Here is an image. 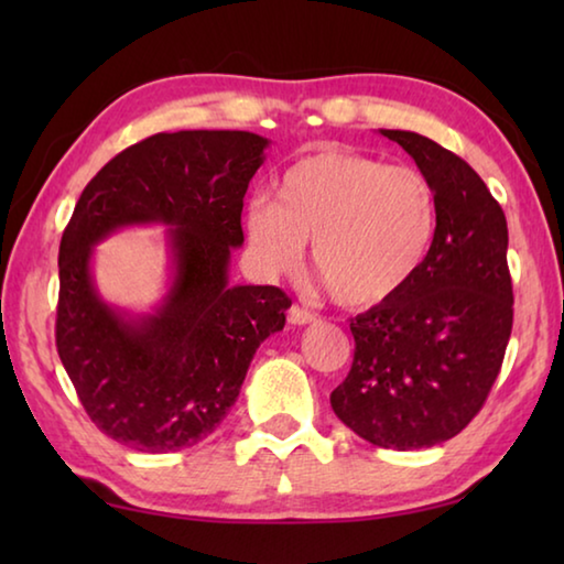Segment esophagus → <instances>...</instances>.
I'll list each match as a JSON object with an SVG mask.
<instances>
[{"mask_svg":"<svg viewBox=\"0 0 564 564\" xmlns=\"http://www.w3.org/2000/svg\"><path fill=\"white\" fill-rule=\"evenodd\" d=\"M316 321V313H311L308 308H301V305H291L289 308V323L291 326H305V323Z\"/></svg>","mask_w":564,"mask_h":564,"instance_id":"34e87169","label":"esophagus"}]
</instances>
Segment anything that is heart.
Returning <instances> with one entry per match:
<instances>
[{"mask_svg": "<svg viewBox=\"0 0 564 564\" xmlns=\"http://www.w3.org/2000/svg\"><path fill=\"white\" fill-rule=\"evenodd\" d=\"M243 231L265 271L289 273L311 241V263L348 308H373L403 293L423 269L437 231L431 181L408 166L318 151L289 166L275 202L256 194Z\"/></svg>", "mask_w": 564, "mask_h": 564, "instance_id": "b5f03b06", "label": "heart"}]
</instances>
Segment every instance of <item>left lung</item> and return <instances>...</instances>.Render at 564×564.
I'll use <instances>...</instances> for the list:
<instances>
[{
    "label": "left lung",
    "instance_id": "8db88e82",
    "mask_svg": "<svg viewBox=\"0 0 564 564\" xmlns=\"http://www.w3.org/2000/svg\"><path fill=\"white\" fill-rule=\"evenodd\" d=\"M380 133L433 184L437 231L408 289L350 321L356 352L330 405L362 441L420 451L460 433L502 368L512 330L508 221L453 151L415 131Z\"/></svg>",
    "mask_w": 564,
    "mask_h": 564
}]
</instances>
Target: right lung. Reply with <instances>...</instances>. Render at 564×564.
I'll list each match as a JSON object with an SVG mask.
<instances>
[{"label":"right lung","instance_id":"right-lung-1","mask_svg":"<svg viewBox=\"0 0 564 564\" xmlns=\"http://www.w3.org/2000/svg\"><path fill=\"white\" fill-rule=\"evenodd\" d=\"M269 139L251 131L154 133L113 156L74 206L59 243L56 350L104 435L171 453L212 435L236 403L253 352L285 326L275 285H231L248 181ZM164 223L175 283L156 314L104 304L90 253L123 225Z\"/></svg>","mask_w":564,"mask_h":564}]
</instances>
